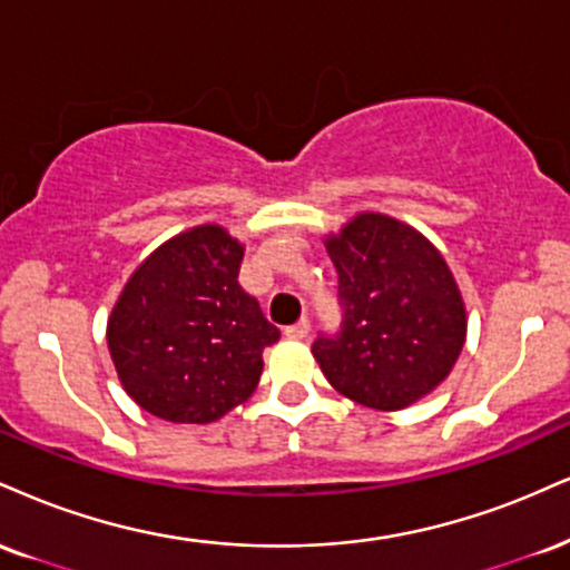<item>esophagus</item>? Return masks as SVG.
Returning <instances> with one entry per match:
<instances>
[{"mask_svg": "<svg viewBox=\"0 0 570 570\" xmlns=\"http://www.w3.org/2000/svg\"><path fill=\"white\" fill-rule=\"evenodd\" d=\"M307 334H311V321H307V318H299L297 324L286 326V337H289V340H305Z\"/></svg>", "mask_w": 570, "mask_h": 570, "instance_id": "1", "label": "esophagus"}]
</instances>
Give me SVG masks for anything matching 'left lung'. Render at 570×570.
<instances>
[{
    "mask_svg": "<svg viewBox=\"0 0 570 570\" xmlns=\"http://www.w3.org/2000/svg\"><path fill=\"white\" fill-rule=\"evenodd\" d=\"M342 324L313 355L334 390L361 406L406 409L449 376L468 334L462 294L422 233L387 215H358L326 238Z\"/></svg>",
    "mask_w": 570,
    "mask_h": 570,
    "instance_id": "1",
    "label": "left lung"
}]
</instances>
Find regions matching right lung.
I'll return each instance as SVG.
<instances>
[{"mask_svg": "<svg viewBox=\"0 0 570 570\" xmlns=\"http://www.w3.org/2000/svg\"><path fill=\"white\" fill-rule=\"evenodd\" d=\"M244 246L217 225L180 233L132 273L108 318L121 385L148 414L207 424L255 393L281 332L238 284Z\"/></svg>", "mask_w": 570, "mask_h": 570, "instance_id": "1", "label": "right lung"}]
</instances>
